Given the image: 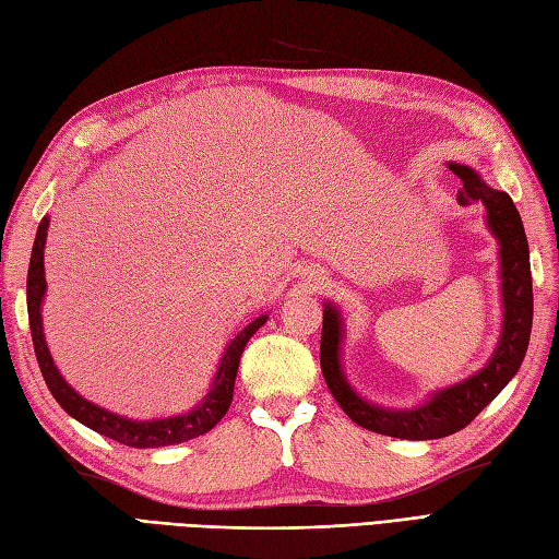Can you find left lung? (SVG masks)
I'll use <instances>...</instances> for the list:
<instances>
[{"label": "left lung", "mask_w": 559, "mask_h": 559, "mask_svg": "<svg viewBox=\"0 0 559 559\" xmlns=\"http://www.w3.org/2000/svg\"><path fill=\"white\" fill-rule=\"evenodd\" d=\"M449 169L461 178L459 202L481 204L487 209V225L491 235L499 239L501 259V296H503V326L501 338L493 355L471 379L437 390L430 400L414 409H388V406L361 400L345 381L341 367V341L343 320L341 312L326 304L322 324L320 365L324 381L336 397L341 409L348 414L357 426L371 432L400 437V440H437L463 430L485 406L499 395L518 373L526 355V345L532 336L534 320V292H532V267L530 245H526L524 225L518 206L510 194L489 188L465 164L449 162Z\"/></svg>", "instance_id": "8db88e82"}]
</instances>
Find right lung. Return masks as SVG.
Listing matches in <instances>:
<instances>
[{
  "instance_id": "1",
  "label": "right lung",
  "mask_w": 559,
  "mask_h": 559,
  "mask_svg": "<svg viewBox=\"0 0 559 559\" xmlns=\"http://www.w3.org/2000/svg\"><path fill=\"white\" fill-rule=\"evenodd\" d=\"M47 230H49V216H44L37 228L35 247H33V255H29V267H27V317H29V331H33L39 369L56 402L86 428H92L105 437H110V440L133 449H155V447L188 442L214 428L225 416V412L230 409L239 357H242L249 338L265 324L267 314L255 317L251 324H247L228 343V348H225L221 357L216 379L211 383L206 397L188 414L153 418V420H131L127 416L112 414L108 409H103V406L84 400L78 390L70 388V383L60 376L58 367L53 365L47 341H44L41 300H44V294H47V280H44V245H47Z\"/></svg>"
}]
</instances>
